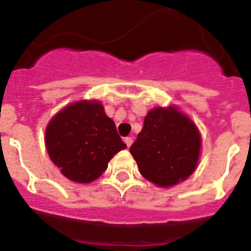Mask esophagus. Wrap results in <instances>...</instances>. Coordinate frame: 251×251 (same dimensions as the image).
<instances>
[{"mask_svg": "<svg viewBox=\"0 0 251 251\" xmlns=\"http://www.w3.org/2000/svg\"><path fill=\"white\" fill-rule=\"evenodd\" d=\"M124 142H126L127 147H130V146H132V143H133V138H132V137H126V138H124Z\"/></svg>", "mask_w": 251, "mask_h": 251, "instance_id": "34e87169", "label": "esophagus"}]
</instances>
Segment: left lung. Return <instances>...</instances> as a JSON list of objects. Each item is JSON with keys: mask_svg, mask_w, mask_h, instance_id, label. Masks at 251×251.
I'll list each match as a JSON object with an SVG mask.
<instances>
[{"mask_svg": "<svg viewBox=\"0 0 251 251\" xmlns=\"http://www.w3.org/2000/svg\"><path fill=\"white\" fill-rule=\"evenodd\" d=\"M200 150L194 122L176 106H158L147 113L129 151L142 176L158 187H170L194 174Z\"/></svg>", "mask_w": 251, "mask_h": 251, "instance_id": "obj_1", "label": "left lung"}]
</instances>
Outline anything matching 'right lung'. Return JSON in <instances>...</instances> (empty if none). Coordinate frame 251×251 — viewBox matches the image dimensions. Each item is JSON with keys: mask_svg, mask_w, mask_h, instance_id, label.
I'll return each instance as SVG.
<instances>
[{"mask_svg": "<svg viewBox=\"0 0 251 251\" xmlns=\"http://www.w3.org/2000/svg\"><path fill=\"white\" fill-rule=\"evenodd\" d=\"M45 143L54 165L77 183L100 177L115 153L127 147L97 100L75 101L60 110L46 127Z\"/></svg>", "mask_w": 251, "mask_h": 251, "instance_id": "obj_1", "label": "right lung"}]
</instances>
